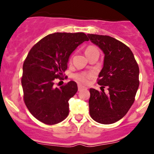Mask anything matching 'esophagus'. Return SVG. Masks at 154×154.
Returning a JSON list of instances; mask_svg holds the SVG:
<instances>
[{"label": "esophagus", "mask_w": 154, "mask_h": 154, "mask_svg": "<svg viewBox=\"0 0 154 154\" xmlns=\"http://www.w3.org/2000/svg\"><path fill=\"white\" fill-rule=\"evenodd\" d=\"M84 87H83V86H82V85H78V91H82V89H84Z\"/></svg>", "instance_id": "esophagus-1"}]
</instances>
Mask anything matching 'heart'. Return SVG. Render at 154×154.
I'll return each mask as SVG.
<instances>
[{
  "label": "heart",
  "mask_w": 154,
  "mask_h": 154,
  "mask_svg": "<svg viewBox=\"0 0 154 154\" xmlns=\"http://www.w3.org/2000/svg\"><path fill=\"white\" fill-rule=\"evenodd\" d=\"M95 52H98V49H97L96 47H95L94 45H88V46L85 49V54L88 55L93 54V53ZM91 77V75L89 73H86V72H80V73L75 74L74 75V78L76 81L77 82L82 83V84H87L89 79Z\"/></svg>",
  "instance_id": "obj_1"
}]
</instances>
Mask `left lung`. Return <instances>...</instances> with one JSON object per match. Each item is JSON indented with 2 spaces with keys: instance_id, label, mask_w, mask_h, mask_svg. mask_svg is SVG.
Listing matches in <instances>:
<instances>
[{
  "instance_id": "obj_1",
  "label": "left lung",
  "mask_w": 154,
  "mask_h": 154,
  "mask_svg": "<svg viewBox=\"0 0 154 154\" xmlns=\"http://www.w3.org/2000/svg\"><path fill=\"white\" fill-rule=\"evenodd\" d=\"M88 36L105 54L98 78L102 92L90 89V115L98 123L113 124L125 116L135 101L139 87L138 65L130 48L119 40L107 35ZM105 87L109 91L107 94L102 89Z\"/></svg>"
}]
</instances>
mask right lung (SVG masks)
Returning <instances> with one entry per match:
<instances>
[{"label":"right lung","mask_w":154,"mask_h":154,"mask_svg":"<svg viewBox=\"0 0 154 154\" xmlns=\"http://www.w3.org/2000/svg\"><path fill=\"white\" fill-rule=\"evenodd\" d=\"M88 40L83 32H56L41 39L29 51L23 63V98L32 115L41 122L56 125L68 116V101L77 93V83L70 81L55 88L54 81L63 79L69 56Z\"/></svg>","instance_id":"1"}]
</instances>
